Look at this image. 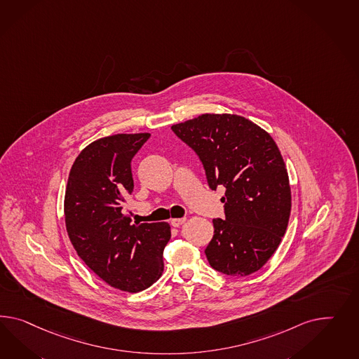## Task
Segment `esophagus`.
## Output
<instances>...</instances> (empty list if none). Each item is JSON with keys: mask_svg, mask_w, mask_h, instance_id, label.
Here are the masks:
<instances>
[{"mask_svg": "<svg viewBox=\"0 0 359 359\" xmlns=\"http://www.w3.org/2000/svg\"><path fill=\"white\" fill-rule=\"evenodd\" d=\"M184 222L185 218H174V219H171V224H172L174 227H180Z\"/></svg>", "mask_w": 359, "mask_h": 359, "instance_id": "esophagus-1", "label": "esophagus"}]
</instances>
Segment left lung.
I'll return each mask as SVG.
<instances>
[{
    "label": "left lung",
    "mask_w": 359,
    "mask_h": 359,
    "mask_svg": "<svg viewBox=\"0 0 359 359\" xmlns=\"http://www.w3.org/2000/svg\"><path fill=\"white\" fill-rule=\"evenodd\" d=\"M201 161L210 189L226 188L224 219H213L205 248L210 266L227 276L262 269L286 231L290 185L276 142L238 115L205 114L171 126Z\"/></svg>",
    "instance_id": "1"
}]
</instances>
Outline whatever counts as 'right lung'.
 <instances>
[{
  "label": "right lung",
  "instance_id": "right-lung-1",
  "mask_svg": "<svg viewBox=\"0 0 359 359\" xmlns=\"http://www.w3.org/2000/svg\"><path fill=\"white\" fill-rule=\"evenodd\" d=\"M149 138L115 135L90 144L72 165L65 192L67 231L78 256L103 281L128 292L159 280L171 238L167 223L132 224L124 214L133 191L130 162Z\"/></svg>",
  "mask_w": 359,
  "mask_h": 359
}]
</instances>
